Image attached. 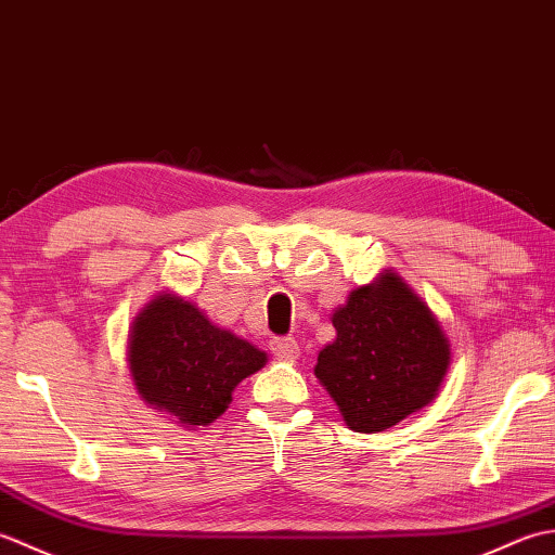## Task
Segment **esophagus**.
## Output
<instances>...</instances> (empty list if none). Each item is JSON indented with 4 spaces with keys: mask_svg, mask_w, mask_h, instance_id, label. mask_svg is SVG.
Returning <instances> with one entry per match:
<instances>
[{
    "mask_svg": "<svg viewBox=\"0 0 555 555\" xmlns=\"http://www.w3.org/2000/svg\"><path fill=\"white\" fill-rule=\"evenodd\" d=\"M271 352H274L276 358L281 360H296L300 356V348H298V340L291 338V336H284V338H274L269 344Z\"/></svg>",
    "mask_w": 555,
    "mask_h": 555,
    "instance_id": "1",
    "label": "esophagus"
}]
</instances>
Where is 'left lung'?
<instances>
[{
	"label": "left lung",
	"instance_id": "8db88e82",
	"mask_svg": "<svg viewBox=\"0 0 555 555\" xmlns=\"http://www.w3.org/2000/svg\"><path fill=\"white\" fill-rule=\"evenodd\" d=\"M336 340L314 364L348 429L376 434L429 405L451 344L427 302L396 271L350 293L332 317Z\"/></svg>",
	"mask_w": 555,
	"mask_h": 555
}]
</instances>
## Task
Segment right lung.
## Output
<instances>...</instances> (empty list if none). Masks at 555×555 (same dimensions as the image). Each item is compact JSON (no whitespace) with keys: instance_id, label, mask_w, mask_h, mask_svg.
Wrapping results in <instances>:
<instances>
[{"instance_id":"right-lung-1","label":"right lung","mask_w":555,"mask_h":555,"mask_svg":"<svg viewBox=\"0 0 555 555\" xmlns=\"http://www.w3.org/2000/svg\"><path fill=\"white\" fill-rule=\"evenodd\" d=\"M128 370L140 398L181 427H207L233 388L264 367L267 352L173 293L152 298L128 334Z\"/></svg>"}]
</instances>
